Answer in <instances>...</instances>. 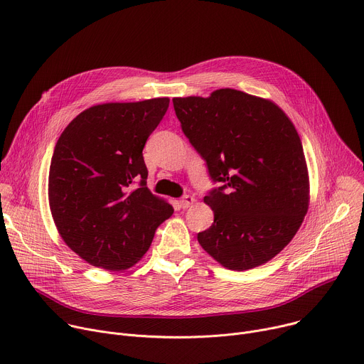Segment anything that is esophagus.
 <instances>
[{
    "mask_svg": "<svg viewBox=\"0 0 364 364\" xmlns=\"http://www.w3.org/2000/svg\"><path fill=\"white\" fill-rule=\"evenodd\" d=\"M193 203H194V197L190 196V194H186L184 197H181V199L178 200V205H180V208H183V209L190 208Z\"/></svg>",
    "mask_w": 364,
    "mask_h": 364,
    "instance_id": "34e87169",
    "label": "esophagus"
}]
</instances>
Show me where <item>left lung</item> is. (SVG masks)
<instances>
[{"label":"left lung","mask_w":364,"mask_h":364,"mask_svg":"<svg viewBox=\"0 0 364 364\" xmlns=\"http://www.w3.org/2000/svg\"><path fill=\"white\" fill-rule=\"evenodd\" d=\"M173 105L184 135L222 184L205 196L215 219L197 241L229 270L270 261L309 206L306 159L291 120L267 98L232 88L176 97Z\"/></svg>","instance_id":"obj_1"}]
</instances>
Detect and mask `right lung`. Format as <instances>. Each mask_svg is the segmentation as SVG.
<instances>
[{"label": "right lung", "mask_w": 364, "mask_h": 364, "mask_svg": "<svg viewBox=\"0 0 364 364\" xmlns=\"http://www.w3.org/2000/svg\"><path fill=\"white\" fill-rule=\"evenodd\" d=\"M168 105L159 97L92 106L56 142L48 183L52 218L65 244L94 267L135 266L174 212L146 187L142 155Z\"/></svg>", "instance_id": "1"}]
</instances>
